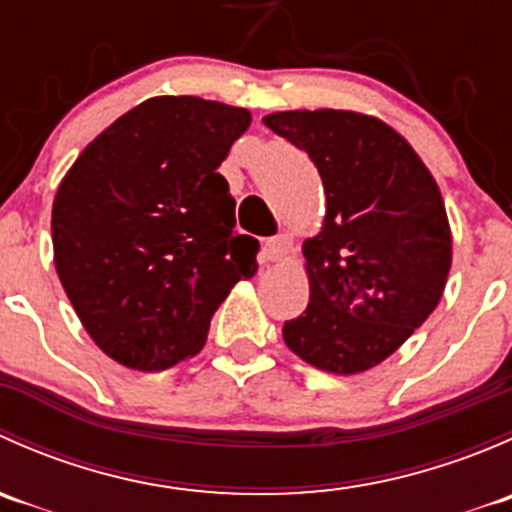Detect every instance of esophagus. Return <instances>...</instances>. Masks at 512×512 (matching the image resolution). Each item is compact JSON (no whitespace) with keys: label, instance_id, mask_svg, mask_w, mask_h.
Segmentation results:
<instances>
[{"label":"esophagus","instance_id":"obj_1","mask_svg":"<svg viewBox=\"0 0 512 512\" xmlns=\"http://www.w3.org/2000/svg\"><path fill=\"white\" fill-rule=\"evenodd\" d=\"M292 250L294 240L289 235H275L270 240H265V245H262V252H265V257L270 262H282Z\"/></svg>","mask_w":512,"mask_h":512}]
</instances>
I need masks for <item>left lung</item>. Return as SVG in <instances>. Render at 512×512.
<instances>
[{
    "mask_svg": "<svg viewBox=\"0 0 512 512\" xmlns=\"http://www.w3.org/2000/svg\"><path fill=\"white\" fill-rule=\"evenodd\" d=\"M322 175L327 215L302 245L309 304L282 327L299 359L332 374L381 364L436 309L451 270V227L436 180L404 136L354 111L262 118Z\"/></svg>",
    "mask_w": 512,
    "mask_h": 512,
    "instance_id": "obj_1",
    "label": "left lung"
}]
</instances>
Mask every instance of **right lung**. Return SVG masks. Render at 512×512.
<instances>
[{
	"label": "right lung",
	"instance_id": "obj_1",
	"mask_svg": "<svg viewBox=\"0 0 512 512\" xmlns=\"http://www.w3.org/2000/svg\"><path fill=\"white\" fill-rule=\"evenodd\" d=\"M250 111L198 96L138 103L84 148L51 210L59 280L103 354L138 371L195 356L260 242L235 232L218 173Z\"/></svg>",
	"mask_w": 512,
	"mask_h": 512
}]
</instances>
